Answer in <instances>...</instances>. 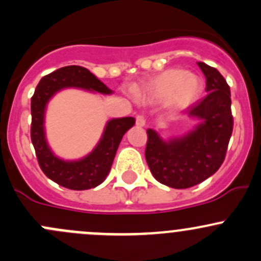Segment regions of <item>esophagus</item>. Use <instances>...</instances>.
Wrapping results in <instances>:
<instances>
[{"label": "esophagus", "instance_id": "esophagus-1", "mask_svg": "<svg viewBox=\"0 0 261 261\" xmlns=\"http://www.w3.org/2000/svg\"><path fill=\"white\" fill-rule=\"evenodd\" d=\"M145 118H144V116H136V126H139V127H144L145 126Z\"/></svg>", "mask_w": 261, "mask_h": 261}]
</instances>
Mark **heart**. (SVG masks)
<instances>
[{"label":"heart","instance_id":"b5f03b06","mask_svg":"<svg viewBox=\"0 0 261 261\" xmlns=\"http://www.w3.org/2000/svg\"><path fill=\"white\" fill-rule=\"evenodd\" d=\"M203 82L198 75L180 68H172L155 75L136 88L139 96L151 103L164 102L172 111H181L201 97Z\"/></svg>","mask_w":261,"mask_h":261}]
</instances>
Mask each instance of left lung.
Wrapping results in <instances>:
<instances>
[{
  "label": "left lung",
  "mask_w": 261,
  "mask_h": 261,
  "mask_svg": "<svg viewBox=\"0 0 261 261\" xmlns=\"http://www.w3.org/2000/svg\"><path fill=\"white\" fill-rule=\"evenodd\" d=\"M197 64L206 77L207 96L186 111L197 125L168 140L152 128L146 130L150 172L159 183L175 189L193 187L215 174L225 160L232 134L230 87L216 68Z\"/></svg>",
  "instance_id": "left-lung-1"
}]
</instances>
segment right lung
Instances as JSON below:
<instances>
[{
    "label": "right lung",
    "instance_id": "add662e5",
    "mask_svg": "<svg viewBox=\"0 0 261 261\" xmlns=\"http://www.w3.org/2000/svg\"><path fill=\"white\" fill-rule=\"evenodd\" d=\"M67 88L112 94L103 82L80 65H68L41 78L31 98V141L44 174L59 186L73 191H84L99 186L111 170L122 136L135 125L134 117L111 118L105 126L101 139L89 154L81 159L65 160L55 155L46 140L45 112L50 99Z\"/></svg>",
    "mask_w": 261,
    "mask_h": 261
}]
</instances>
